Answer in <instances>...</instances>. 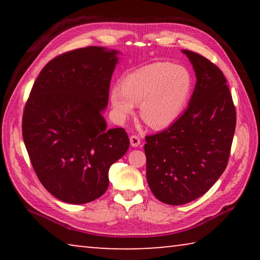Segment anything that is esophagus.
<instances>
[{"instance_id": "obj_1", "label": "esophagus", "mask_w": 260, "mask_h": 260, "mask_svg": "<svg viewBox=\"0 0 260 260\" xmlns=\"http://www.w3.org/2000/svg\"><path fill=\"white\" fill-rule=\"evenodd\" d=\"M129 140H131L132 147H138V146H140V143H141L140 136H138V135H132L131 138H129Z\"/></svg>"}]
</instances>
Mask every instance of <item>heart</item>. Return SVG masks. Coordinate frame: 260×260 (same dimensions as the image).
I'll list each match as a JSON object with an SVG mask.
<instances>
[{"label": "heart", "mask_w": 260, "mask_h": 260, "mask_svg": "<svg viewBox=\"0 0 260 260\" xmlns=\"http://www.w3.org/2000/svg\"><path fill=\"white\" fill-rule=\"evenodd\" d=\"M192 88L186 68L158 61L135 70L122 78L121 87L110 91L114 114L124 120L140 104V116L155 129L166 128L182 113Z\"/></svg>", "instance_id": "heart-1"}]
</instances>
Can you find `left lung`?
Returning <instances> with one entry per match:
<instances>
[{"mask_svg": "<svg viewBox=\"0 0 260 260\" xmlns=\"http://www.w3.org/2000/svg\"><path fill=\"white\" fill-rule=\"evenodd\" d=\"M196 86L182 116L169 128L147 135V180L157 200L182 205L213 186L228 164L236 111L221 70L197 52L182 50Z\"/></svg>", "mask_w": 260, "mask_h": 260, "instance_id": "left-lung-1", "label": "left lung"}]
</instances>
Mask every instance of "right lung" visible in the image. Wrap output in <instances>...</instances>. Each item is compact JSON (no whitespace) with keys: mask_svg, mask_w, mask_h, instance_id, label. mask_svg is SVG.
Segmentation results:
<instances>
[{"mask_svg":"<svg viewBox=\"0 0 260 260\" xmlns=\"http://www.w3.org/2000/svg\"><path fill=\"white\" fill-rule=\"evenodd\" d=\"M117 51L86 47L55 57L41 70L23 113V139L39 180L56 199L85 204L109 187V169L125 155L124 128L107 129Z\"/></svg>","mask_w":260,"mask_h":260,"instance_id":"obj_1","label":"right lung"}]
</instances>
